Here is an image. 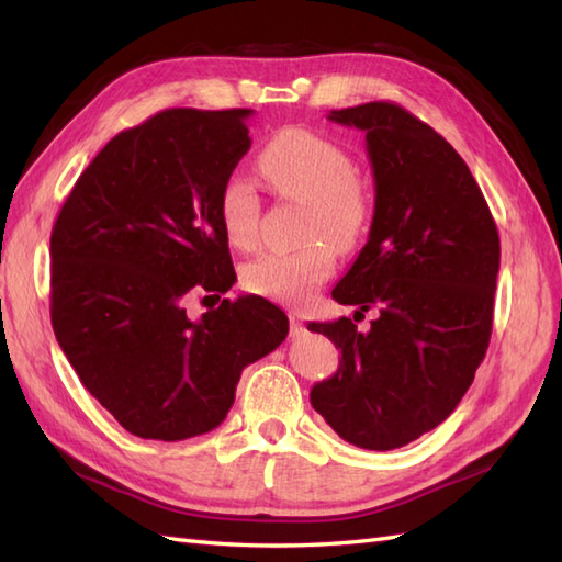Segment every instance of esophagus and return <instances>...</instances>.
<instances>
[{
  "label": "esophagus",
  "instance_id": "34e87169",
  "mask_svg": "<svg viewBox=\"0 0 562 562\" xmlns=\"http://www.w3.org/2000/svg\"><path fill=\"white\" fill-rule=\"evenodd\" d=\"M302 333H304V324H302L300 314H290V336L292 338H300Z\"/></svg>",
  "mask_w": 562,
  "mask_h": 562
}]
</instances>
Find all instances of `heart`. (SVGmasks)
<instances>
[{"label": "heart", "mask_w": 562, "mask_h": 562, "mask_svg": "<svg viewBox=\"0 0 562 562\" xmlns=\"http://www.w3.org/2000/svg\"><path fill=\"white\" fill-rule=\"evenodd\" d=\"M260 173L274 193L306 205L302 241L290 254H266L244 268V288L282 304H304L336 270V248L360 246L372 220V200L348 151L328 137L302 127L282 130L258 157ZM260 202L241 176L220 193V222L226 241L238 250L258 244Z\"/></svg>", "instance_id": "1"}]
</instances>
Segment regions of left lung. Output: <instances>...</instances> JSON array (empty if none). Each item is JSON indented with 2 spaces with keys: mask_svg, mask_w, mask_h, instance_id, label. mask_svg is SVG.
Wrapping results in <instances>:
<instances>
[{
  "mask_svg": "<svg viewBox=\"0 0 562 562\" xmlns=\"http://www.w3.org/2000/svg\"><path fill=\"white\" fill-rule=\"evenodd\" d=\"M364 133L374 173L369 238L333 300L378 312L308 324L340 350L314 411L355 447L389 451L435 429L473 384L493 333L499 236L469 166L396 103L330 111Z\"/></svg>",
  "mask_w": 562,
  "mask_h": 562,
  "instance_id": "obj_1",
  "label": "left lung"
}]
</instances>
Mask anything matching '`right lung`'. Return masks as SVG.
<instances>
[{
	"label": "right lung",
	"mask_w": 562,
	"mask_h": 562,
	"mask_svg": "<svg viewBox=\"0 0 562 562\" xmlns=\"http://www.w3.org/2000/svg\"><path fill=\"white\" fill-rule=\"evenodd\" d=\"M250 113L169 109L123 130L83 169L53 226L55 338L135 437L210 432L244 367L288 338V316L262 296L222 300L198 322L184 314L193 295L217 303L236 280L220 193L250 149Z\"/></svg>",
	"instance_id": "1"
}]
</instances>
